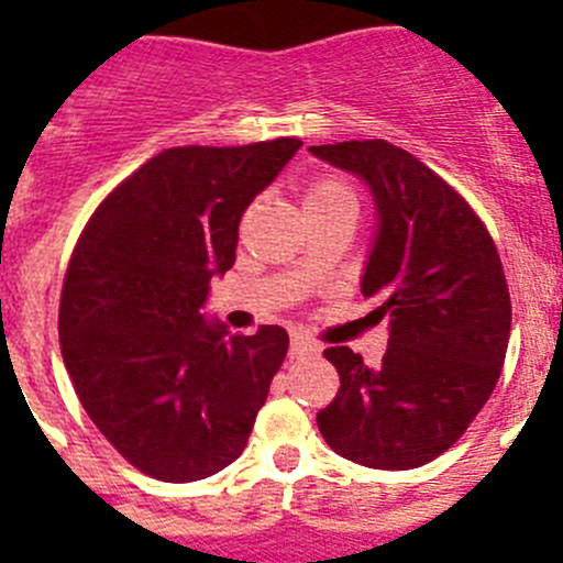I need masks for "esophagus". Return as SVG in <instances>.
Here are the masks:
<instances>
[{
  "label": "esophagus",
  "instance_id": "esophagus-1",
  "mask_svg": "<svg viewBox=\"0 0 563 563\" xmlns=\"http://www.w3.org/2000/svg\"><path fill=\"white\" fill-rule=\"evenodd\" d=\"M318 345L310 343L308 338H299V334H294L291 338V349H288V354L294 356V360H299V356H308V354H316Z\"/></svg>",
  "mask_w": 563,
  "mask_h": 563
}]
</instances>
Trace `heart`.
Wrapping results in <instances>:
<instances>
[{
    "mask_svg": "<svg viewBox=\"0 0 563 563\" xmlns=\"http://www.w3.org/2000/svg\"><path fill=\"white\" fill-rule=\"evenodd\" d=\"M313 203H356V192L340 176H318L305 192V207H313Z\"/></svg>",
    "mask_w": 563,
    "mask_h": 563,
    "instance_id": "1",
    "label": "heart"
}]
</instances>
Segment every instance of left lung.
<instances>
[{
	"label": "left lung",
	"mask_w": 563,
	"mask_h": 563,
	"mask_svg": "<svg viewBox=\"0 0 563 563\" xmlns=\"http://www.w3.org/2000/svg\"><path fill=\"white\" fill-rule=\"evenodd\" d=\"M371 185L378 236L362 294L389 318V349L367 367L349 345L323 351L340 389L316 417L338 455L367 468L430 463L468 430L501 376L512 302L490 231L419 157L384 139L310 146Z\"/></svg>",
	"instance_id": "obj_1"
}]
</instances>
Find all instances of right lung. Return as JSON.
I'll return each instance as SVG.
<instances>
[{
  "label": "right lung",
  "mask_w": 563,
  "mask_h": 563,
  "mask_svg": "<svg viewBox=\"0 0 563 563\" xmlns=\"http://www.w3.org/2000/svg\"><path fill=\"white\" fill-rule=\"evenodd\" d=\"M299 146H174L119 181L78 236L62 360L89 419L146 476L196 482L245 450L288 334H229L201 308L234 266L242 212Z\"/></svg>",
  "instance_id": "add662e5"
}]
</instances>
